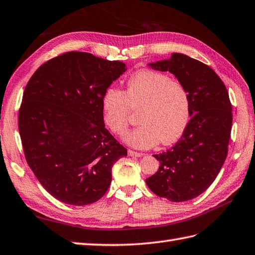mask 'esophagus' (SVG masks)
Listing matches in <instances>:
<instances>
[{"label": "esophagus", "mask_w": 255, "mask_h": 255, "mask_svg": "<svg viewBox=\"0 0 255 255\" xmlns=\"http://www.w3.org/2000/svg\"><path fill=\"white\" fill-rule=\"evenodd\" d=\"M128 152V155L131 156V157H142V156H144V155H145L144 152H138V151L131 150V149H129Z\"/></svg>", "instance_id": "1"}]
</instances>
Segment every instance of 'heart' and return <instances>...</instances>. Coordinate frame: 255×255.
I'll list each match as a JSON object with an SVG mask.
<instances>
[{
  "label": "heart",
  "mask_w": 255,
  "mask_h": 255,
  "mask_svg": "<svg viewBox=\"0 0 255 255\" xmlns=\"http://www.w3.org/2000/svg\"><path fill=\"white\" fill-rule=\"evenodd\" d=\"M104 120L123 136L129 126L131 108H142L140 126L126 136L136 148L170 145L182 136L190 121V96L184 85L165 73L142 70L128 78L127 89L109 87L103 96Z\"/></svg>",
  "instance_id": "obj_1"
}]
</instances>
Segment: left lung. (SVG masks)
Segmentation results:
<instances>
[{
    "label": "left lung",
    "instance_id": "8db88e82",
    "mask_svg": "<svg viewBox=\"0 0 255 255\" xmlns=\"http://www.w3.org/2000/svg\"><path fill=\"white\" fill-rule=\"evenodd\" d=\"M169 71L188 89L190 121L178 143L162 154L158 171L146 179L154 193L171 202L194 199L208 189L228 154L233 107L225 84L208 65L182 53L149 64Z\"/></svg>",
    "mask_w": 255,
    "mask_h": 255
}]
</instances>
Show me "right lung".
<instances>
[{
	"label": "right lung",
	"instance_id": "add662e5",
	"mask_svg": "<svg viewBox=\"0 0 255 255\" xmlns=\"http://www.w3.org/2000/svg\"><path fill=\"white\" fill-rule=\"evenodd\" d=\"M127 71L71 51L33 73L22 95L18 128L28 166L39 182L65 204H93L111 183V169L127 148L105 128L103 96Z\"/></svg>",
	"mask_w": 255,
	"mask_h": 255
}]
</instances>
